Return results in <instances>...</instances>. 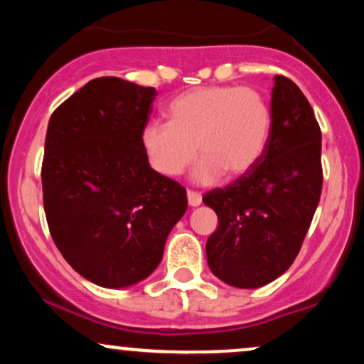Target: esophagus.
Wrapping results in <instances>:
<instances>
[{"label": "esophagus", "instance_id": "esophagus-1", "mask_svg": "<svg viewBox=\"0 0 364 364\" xmlns=\"http://www.w3.org/2000/svg\"><path fill=\"white\" fill-rule=\"evenodd\" d=\"M188 203H190L191 207H198L200 203H202V195L198 193V191H193V190H188Z\"/></svg>", "mask_w": 364, "mask_h": 364}]
</instances>
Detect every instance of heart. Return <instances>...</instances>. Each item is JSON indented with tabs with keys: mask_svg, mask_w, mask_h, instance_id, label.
<instances>
[{
	"mask_svg": "<svg viewBox=\"0 0 364 364\" xmlns=\"http://www.w3.org/2000/svg\"><path fill=\"white\" fill-rule=\"evenodd\" d=\"M168 123L141 129V147L154 171L176 178L200 159L195 178L214 183L225 173L243 176L260 161L272 129V109L252 87L208 85L183 92L168 106Z\"/></svg>",
	"mask_w": 364,
	"mask_h": 364,
	"instance_id": "1",
	"label": "heart"
}]
</instances>
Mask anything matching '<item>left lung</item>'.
Masks as SVG:
<instances>
[{
	"label": "left lung",
	"instance_id": "1",
	"mask_svg": "<svg viewBox=\"0 0 364 364\" xmlns=\"http://www.w3.org/2000/svg\"><path fill=\"white\" fill-rule=\"evenodd\" d=\"M272 129L248 173L203 196L219 225L207 241V262L229 286L255 289L275 281L301 250L323 183L321 132L294 82L274 77Z\"/></svg>",
	"mask_w": 364,
	"mask_h": 364
}]
</instances>
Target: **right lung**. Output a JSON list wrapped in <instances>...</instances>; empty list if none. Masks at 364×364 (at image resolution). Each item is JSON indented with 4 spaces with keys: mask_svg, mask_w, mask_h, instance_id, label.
Here are the masks:
<instances>
[{
    "mask_svg": "<svg viewBox=\"0 0 364 364\" xmlns=\"http://www.w3.org/2000/svg\"><path fill=\"white\" fill-rule=\"evenodd\" d=\"M156 94L123 78H94L49 119L41 169L49 232L97 286L149 277L186 212L185 188L150 168L141 147Z\"/></svg>",
    "mask_w": 364,
    "mask_h": 364,
    "instance_id": "obj_1",
    "label": "right lung"
}]
</instances>
